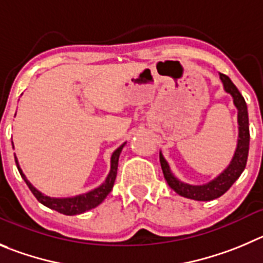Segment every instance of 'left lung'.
I'll return each mask as SVG.
<instances>
[{"label":"left lung","mask_w":263,"mask_h":263,"mask_svg":"<svg viewBox=\"0 0 263 263\" xmlns=\"http://www.w3.org/2000/svg\"><path fill=\"white\" fill-rule=\"evenodd\" d=\"M219 78L223 83L226 92L234 97V104L237 107V122H239V140H237V148L235 152V156L232 158L231 163L218 176L217 179L212 180L210 183L203 184V185H190L183 181L178 180L175 176L171 174L170 167H168L167 162L163 158L161 153H159V162H161V167L163 171V176H165L166 181L170 185L171 190L175 191L178 195L183 196V197L191 198V200L196 201H210L214 198L220 197L224 195L232 184L239 179L241 173L244 171L245 166H247L248 153H249V118H248V107L247 102H245L244 97L236 85L231 82V79L224 73L219 72Z\"/></svg>","instance_id":"obj_1"}]
</instances>
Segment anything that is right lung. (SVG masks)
Instances as JSON below:
<instances>
[{
  "label": "right lung",
  "instance_id": "add662e5",
  "mask_svg": "<svg viewBox=\"0 0 263 263\" xmlns=\"http://www.w3.org/2000/svg\"><path fill=\"white\" fill-rule=\"evenodd\" d=\"M123 145H120L117 151L112 153L111 156V168H110V173L107 175L106 180L102 185H100L96 190L90 191V192L84 193V195L76 196V197H70V198H51L48 197V196H44L43 193L39 192L36 188L32 187V184L29 183L26 179L24 174L22 173L21 167L18 165V159L15 157V163L16 167H18L19 174H21L22 178L24 179V181L28 185L29 191L33 193L36 198H37L39 202H41L43 205H45L46 208L53 210H57L58 213L65 215H76V214H82V213L88 212V210L93 209L96 206H98L102 201L105 200L107 195L110 193V191L112 190V185H114L115 178H117V170H118V161H119V154L123 149Z\"/></svg>",
  "mask_w": 263,
  "mask_h": 263
}]
</instances>
